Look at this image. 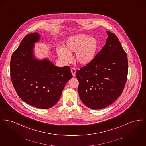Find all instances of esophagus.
<instances>
[{"label":"esophagus","instance_id":"esophagus-1","mask_svg":"<svg viewBox=\"0 0 146 146\" xmlns=\"http://www.w3.org/2000/svg\"><path fill=\"white\" fill-rule=\"evenodd\" d=\"M71 72L72 73V75L73 77L76 76V70L74 68H71Z\"/></svg>","mask_w":146,"mask_h":146}]
</instances>
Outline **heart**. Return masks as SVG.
Here are the masks:
<instances>
[{"label": "heart", "instance_id": "1", "mask_svg": "<svg viewBox=\"0 0 146 146\" xmlns=\"http://www.w3.org/2000/svg\"><path fill=\"white\" fill-rule=\"evenodd\" d=\"M98 48V42L94 36L86 34H78L70 36L66 41L65 47L58 46L57 53L63 60L68 62L71 54L75 53L76 62L82 65H87L95 57Z\"/></svg>", "mask_w": 146, "mask_h": 146}]
</instances>
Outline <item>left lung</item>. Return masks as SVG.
<instances>
[{
  "instance_id": "8db88e82",
  "label": "left lung",
  "mask_w": 146,
  "mask_h": 146,
  "mask_svg": "<svg viewBox=\"0 0 146 146\" xmlns=\"http://www.w3.org/2000/svg\"><path fill=\"white\" fill-rule=\"evenodd\" d=\"M108 38L94 60L76 72L79 97L84 104L100 110L113 104L125 87L128 72L126 54L117 35Z\"/></svg>"
}]
</instances>
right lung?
<instances>
[{"mask_svg": "<svg viewBox=\"0 0 146 146\" xmlns=\"http://www.w3.org/2000/svg\"><path fill=\"white\" fill-rule=\"evenodd\" d=\"M39 39L35 32L24 37L11 56L10 76L17 95L25 102L48 109L58 101L73 76L69 66L58 67L48 59L35 58L34 44Z\"/></svg>", "mask_w": 146, "mask_h": 146, "instance_id": "right-lung-1", "label": "right lung"}]
</instances>
